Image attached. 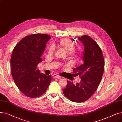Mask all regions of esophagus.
Instances as JSON below:
<instances>
[{
    "label": "esophagus",
    "mask_w": 122,
    "mask_h": 122,
    "mask_svg": "<svg viewBox=\"0 0 122 122\" xmlns=\"http://www.w3.org/2000/svg\"><path fill=\"white\" fill-rule=\"evenodd\" d=\"M52 78H53V79H60V78H61V77H60V76L59 75H56V74H54V75H53L52 76Z\"/></svg>",
    "instance_id": "obj_1"
}]
</instances>
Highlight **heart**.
<instances>
[{"label":"heart","instance_id":"b5f03b06","mask_svg":"<svg viewBox=\"0 0 122 122\" xmlns=\"http://www.w3.org/2000/svg\"><path fill=\"white\" fill-rule=\"evenodd\" d=\"M59 47L68 53L69 57L73 59H78L80 56L81 51L79 48H75L74 42L68 38H64L62 39L59 44ZM55 51V47L53 46H51L48 51V53L50 55L53 54Z\"/></svg>","mask_w":122,"mask_h":122}]
</instances>
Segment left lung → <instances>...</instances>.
I'll return each instance as SVG.
<instances>
[{"instance_id": "left-lung-1", "label": "left lung", "mask_w": 122, "mask_h": 122, "mask_svg": "<svg viewBox=\"0 0 122 122\" xmlns=\"http://www.w3.org/2000/svg\"><path fill=\"white\" fill-rule=\"evenodd\" d=\"M78 39L85 46L84 63L73 72L80 76L81 81L75 85L67 81L63 92L70 100L80 103L91 97L97 89L104 72V60L101 48L91 37L84 35Z\"/></svg>"}]
</instances>
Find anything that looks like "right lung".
Here are the masks:
<instances>
[{
	"instance_id": "1",
	"label": "right lung",
	"mask_w": 122,
	"mask_h": 122,
	"mask_svg": "<svg viewBox=\"0 0 122 122\" xmlns=\"http://www.w3.org/2000/svg\"><path fill=\"white\" fill-rule=\"evenodd\" d=\"M50 36L45 34L27 36L13 50L11 58L13 78L20 91L30 98H36L46 92L52 80L51 75L40 73L37 69L42 61L43 53Z\"/></svg>"
}]
</instances>
